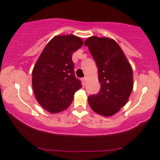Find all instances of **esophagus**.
<instances>
[{
	"label": "esophagus",
	"mask_w": 160,
	"mask_h": 160,
	"mask_svg": "<svg viewBox=\"0 0 160 160\" xmlns=\"http://www.w3.org/2000/svg\"><path fill=\"white\" fill-rule=\"evenodd\" d=\"M82 84H83V85H85V78H82Z\"/></svg>",
	"instance_id": "obj_1"
}]
</instances>
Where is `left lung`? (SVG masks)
Wrapping results in <instances>:
<instances>
[{"label":"left lung","mask_w":160,"mask_h":160,"mask_svg":"<svg viewBox=\"0 0 160 160\" xmlns=\"http://www.w3.org/2000/svg\"><path fill=\"white\" fill-rule=\"evenodd\" d=\"M98 68L100 90L88 96V104L96 113L112 116L128 100L133 88V72L124 52L116 41L92 36L85 42Z\"/></svg>","instance_id":"left-lung-1"}]
</instances>
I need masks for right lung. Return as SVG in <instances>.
<instances>
[{
  "label": "right lung",
  "instance_id": "right-lung-1",
  "mask_svg": "<svg viewBox=\"0 0 160 160\" xmlns=\"http://www.w3.org/2000/svg\"><path fill=\"white\" fill-rule=\"evenodd\" d=\"M83 44L74 35L57 36L47 43L32 71L36 100L50 113L67 109L75 92L82 87L75 77L72 57Z\"/></svg>",
  "mask_w": 160,
  "mask_h": 160
}]
</instances>
